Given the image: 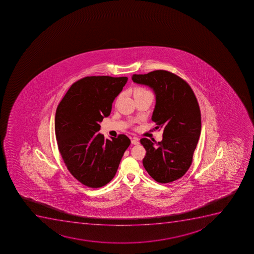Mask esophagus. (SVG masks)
Segmentation results:
<instances>
[{"label":"esophagus","instance_id":"esophagus-1","mask_svg":"<svg viewBox=\"0 0 254 254\" xmlns=\"http://www.w3.org/2000/svg\"><path fill=\"white\" fill-rule=\"evenodd\" d=\"M131 143L133 144V145H138L140 142H139V139L137 137H134V138L131 139Z\"/></svg>","mask_w":254,"mask_h":254}]
</instances>
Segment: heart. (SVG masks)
Returning a JSON list of instances; mask_svg holds the SVG:
<instances>
[{"label":"heart","mask_w":254,"mask_h":254,"mask_svg":"<svg viewBox=\"0 0 254 254\" xmlns=\"http://www.w3.org/2000/svg\"><path fill=\"white\" fill-rule=\"evenodd\" d=\"M147 93H151L147 88H143V87H137V88L134 89L133 94L134 97L136 96L144 95V94H147ZM119 98V97H118Z\"/></svg>","instance_id":"obj_1"}]
</instances>
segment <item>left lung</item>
<instances>
[{
	"instance_id": "left-lung-1",
	"label": "left lung",
	"mask_w": 254,
	"mask_h": 254,
	"mask_svg": "<svg viewBox=\"0 0 254 254\" xmlns=\"http://www.w3.org/2000/svg\"><path fill=\"white\" fill-rule=\"evenodd\" d=\"M132 80L153 88L156 103L151 120L156 129L163 130L162 141L141 138L146 149L142 163L159 183L181 178L190 167L201 131L198 101L183 78L166 70L133 74Z\"/></svg>"
}]
</instances>
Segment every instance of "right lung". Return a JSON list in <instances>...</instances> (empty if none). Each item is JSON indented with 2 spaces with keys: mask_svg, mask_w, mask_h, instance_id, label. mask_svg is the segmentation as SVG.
Segmentation results:
<instances>
[{
  "mask_svg": "<svg viewBox=\"0 0 254 254\" xmlns=\"http://www.w3.org/2000/svg\"><path fill=\"white\" fill-rule=\"evenodd\" d=\"M128 78L88 76L68 88L56 109L55 129L59 151L71 175L83 186L100 188L115 176L131 141L124 134L104 138L99 123Z\"/></svg>",
  "mask_w": 254,
  "mask_h": 254,
  "instance_id": "1",
  "label": "right lung"
}]
</instances>
